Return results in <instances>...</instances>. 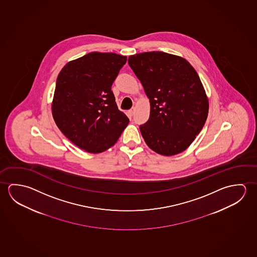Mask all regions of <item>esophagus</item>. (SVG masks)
I'll return each instance as SVG.
<instances>
[{
  "mask_svg": "<svg viewBox=\"0 0 257 257\" xmlns=\"http://www.w3.org/2000/svg\"><path fill=\"white\" fill-rule=\"evenodd\" d=\"M128 113H129L131 116H132V115H134V114L135 113V107H132V108L129 110V112H128Z\"/></svg>",
  "mask_w": 257,
  "mask_h": 257,
  "instance_id": "34e87169",
  "label": "esophagus"
}]
</instances>
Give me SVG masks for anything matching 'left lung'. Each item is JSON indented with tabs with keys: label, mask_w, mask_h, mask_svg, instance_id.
<instances>
[{
	"label": "left lung",
	"mask_w": 257,
	"mask_h": 257,
	"mask_svg": "<svg viewBox=\"0 0 257 257\" xmlns=\"http://www.w3.org/2000/svg\"><path fill=\"white\" fill-rule=\"evenodd\" d=\"M128 63L151 103L150 118L140 126L145 143L160 155L184 152L202 131L209 113L197 72L185 58L164 52L130 55Z\"/></svg>",
	"instance_id": "left-lung-1"
}]
</instances>
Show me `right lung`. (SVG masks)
Segmentation results:
<instances>
[{
  "instance_id": "right-lung-1",
  "label": "right lung",
  "mask_w": 257,
  "mask_h": 257,
  "mask_svg": "<svg viewBox=\"0 0 257 257\" xmlns=\"http://www.w3.org/2000/svg\"><path fill=\"white\" fill-rule=\"evenodd\" d=\"M127 57L92 52L61 70L52 102L55 123L73 144L89 153L114 146L129 123L111 86Z\"/></svg>"
}]
</instances>
